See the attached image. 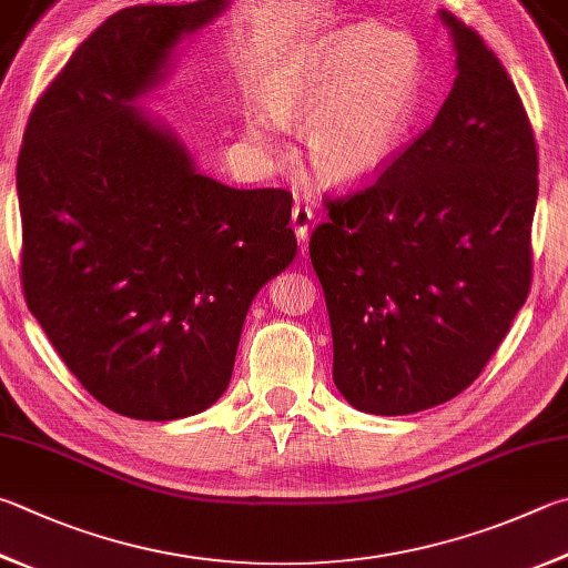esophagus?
I'll return each instance as SVG.
<instances>
[{
  "mask_svg": "<svg viewBox=\"0 0 568 568\" xmlns=\"http://www.w3.org/2000/svg\"><path fill=\"white\" fill-rule=\"evenodd\" d=\"M311 221H313V209L305 203H295L293 209V229L295 235L301 239L303 243L307 241V233H311Z\"/></svg>",
  "mask_w": 568,
  "mask_h": 568,
  "instance_id": "obj_1",
  "label": "esophagus"
}]
</instances>
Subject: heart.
Here are the masks:
<instances>
[{
    "label": "heart",
    "instance_id": "b5f03b06",
    "mask_svg": "<svg viewBox=\"0 0 568 568\" xmlns=\"http://www.w3.org/2000/svg\"><path fill=\"white\" fill-rule=\"evenodd\" d=\"M422 69L409 34H387L379 24L345 27L277 69L265 91L267 113L245 121V136L275 156L283 129H307L315 179L339 189L363 185L405 146L419 111Z\"/></svg>",
    "mask_w": 568,
    "mask_h": 568
}]
</instances>
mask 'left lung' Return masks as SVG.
<instances>
[{
  "instance_id": "1",
  "label": "left lung",
  "mask_w": 568,
  "mask_h": 568,
  "mask_svg": "<svg viewBox=\"0 0 568 568\" xmlns=\"http://www.w3.org/2000/svg\"><path fill=\"white\" fill-rule=\"evenodd\" d=\"M457 79L427 131L375 183L327 199L311 261L333 327V379L369 415L457 397L531 287L539 153L507 69L442 9Z\"/></svg>"
}]
</instances>
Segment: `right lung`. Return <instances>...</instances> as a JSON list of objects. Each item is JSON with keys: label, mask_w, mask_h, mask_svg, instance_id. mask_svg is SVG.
Masks as SVG:
<instances>
[{"label": "right lung", "mask_w": 568, "mask_h": 568, "mask_svg": "<svg viewBox=\"0 0 568 568\" xmlns=\"http://www.w3.org/2000/svg\"><path fill=\"white\" fill-rule=\"evenodd\" d=\"M229 2L109 17L39 97L17 161L22 287L81 387L123 417L199 415L231 383L245 313L293 263V195L239 191L133 101Z\"/></svg>", "instance_id": "add662e5"}]
</instances>
